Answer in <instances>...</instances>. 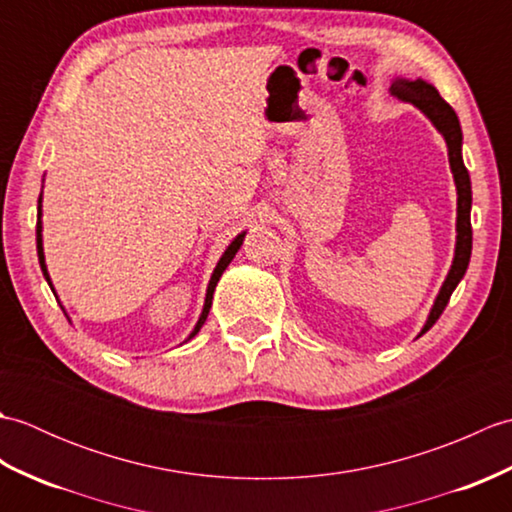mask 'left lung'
<instances>
[{
    "instance_id": "obj_1",
    "label": "left lung",
    "mask_w": 512,
    "mask_h": 512,
    "mask_svg": "<svg viewBox=\"0 0 512 512\" xmlns=\"http://www.w3.org/2000/svg\"><path fill=\"white\" fill-rule=\"evenodd\" d=\"M389 90H391V94L398 96V99H402L405 103H411L416 110H420L424 116L429 118L431 125L442 134L444 143H447V151H449V165H451V173H453L455 191H458V217H455L453 262L449 268V275H447V279H444L438 297H436V301H433V306L429 310V317H427V321H424L422 330L418 334V336H422L433 323L440 319V314L444 312V308H447L453 290L458 288V284L462 281L466 268H469V262H471V248H473L471 178H469V171H466L464 160H462V127L458 121V114H455L453 107L442 99L438 90L424 79L411 81V79H402V76H396V79L391 81Z\"/></svg>"
}]
</instances>
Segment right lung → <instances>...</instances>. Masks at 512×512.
<instances>
[{"label":"right lung","instance_id":"1","mask_svg":"<svg viewBox=\"0 0 512 512\" xmlns=\"http://www.w3.org/2000/svg\"><path fill=\"white\" fill-rule=\"evenodd\" d=\"M41 193H43V191H41ZM41 200H43V195H39V202H37V255H39V266H41V273H43V277H46L48 286H50V288H52V292H54L52 279H50L48 266H46V255H43V235H41V231H43V222H41V215H43V211H41ZM244 237H246V231L239 233V235L233 239V242L226 246L224 253H222L220 262H217V266H215V270H213V275H211V279H209V286H206V297H204V306H202V314H200V319H198V323H195V328L191 330V334L187 336V339H184V343L191 341L193 336L200 332V328H202V325H204L206 317H209V310H211V303H213V292H215L217 281H220V277H222V273H224V270H226V266L233 262V257H235V253H237V250H239V246L244 244ZM54 297H57V292H54Z\"/></svg>","mask_w":512,"mask_h":512}]
</instances>
